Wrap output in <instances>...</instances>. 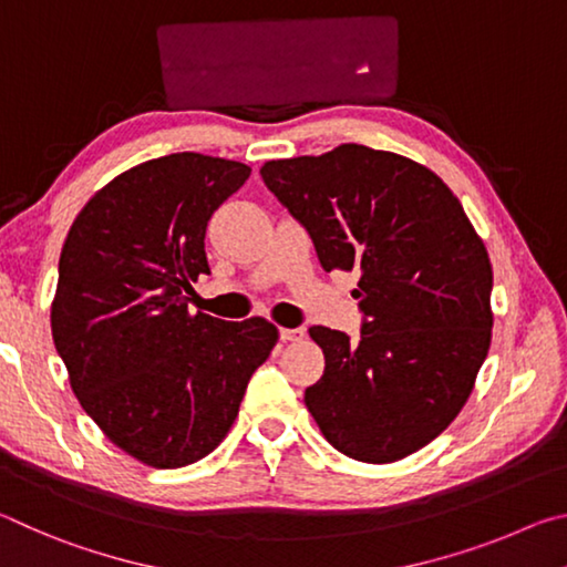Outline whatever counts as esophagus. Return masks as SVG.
Here are the masks:
<instances>
[{"mask_svg": "<svg viewBox=\"0 0 567 567\" xmlns=\"http://www.w3.org/2000/svg\"><path fill=\"white\" fill-rule=\"evenodd\" d=\"M302 334H305L302 328H280L282 342H297V340H302Z\"/></svg>", "mask_w": 567, "mask_h": 567, "instance_id": "1", "label": "esophagus"}]
</instances>
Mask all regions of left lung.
<instances>
[{"instance_id": "1", "label": "left lung", "mask_w": 567, "mask_h": 567, "mask_svg": "<svg viewBox=\"0 0 567 567\" xmlns=\"http://www.w3.org/2000/svg\"><path fill=\"white\" fill-rule=\"evenodd\" d=\"M267 189L324 272H358L360 338L310 328L324 372L305 405L342 455L395 463L457 417L491 350L493 267L460 199L395 152L340 145L265 162Z\"/></svg>"}]
</instances>
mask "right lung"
<instances>
[{
    "mask_svg": "<svg viewBox=\"0 0 567 567\" xmlns=\"http://www.w3.org/2000/svg\"><path fill=\"white\" fill-rule=\"evenodd\" d=\"M249 172L197 152L142 162L104 185L64 239L54 348L84 412L145 465L213 453L277 342L265 318L187 310L192 282L209 275V217Z\"/></svg>",
    "mask_w": 567,
    "mask_h": 567,
    "instance_id": "obj_1",
    "label": "right lung"
}]
</instances>
